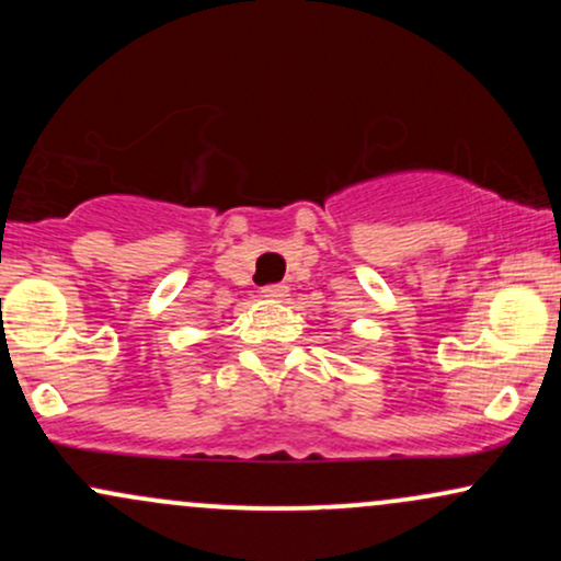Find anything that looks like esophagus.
I'll return each mask as SVG.
<instances>
[{"label":"esophagus","instance_id":"esophagus-1","mask_svg":"<svg viewBox=\"0 0 561 561\" xmlns=\"http://www.w3.org/2000/svg\"><path fill=\"white\" fill-rule=\"evenodd\" d=\"M261 295H263V298H266V300L279 302V300L287 298V287H285V285H268V287L261 289Z\"/></svg>","mask_w":561,"mask_h":561}]
</instances>
